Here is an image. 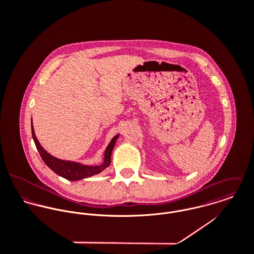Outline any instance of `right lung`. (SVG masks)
Segmentation results:
<instances>
[{"label":"right lung","mask_w":254,"mask_h":254,"mask_svg":"<svg viewBox=\"0 0 254 254\" xmlns=\"http://www.w3.org/2000/svg\"><path fill=\"white\" fill-rule=\"evenodd\" d=\"M31 131H32V137L34 140V143L36 145L37 149L43 159V161L46 163V165L53 170L56 174L59 176L69 180V181H79L85 178H89L91 176L100 174L103 172L107 167H109L111 162V153L114 148V145L116 143V140L119 137V134L115 135L111 141L109 142V145L107 146L105 150V156L104 161L100 165H85L76 161H70L65 159H60L58 157L53 156L50 154L42 145L39 143L35 135L33 123L31 120Z\"/></svg>","instance_id":"add662e5"}]
</instances>
